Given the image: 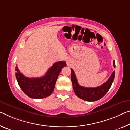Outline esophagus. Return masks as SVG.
<instances>
[{
    "instance_id": "obj_1",
    "label": "esophagus",
    "mask_w": 130,
    "mask_h": 130,
    "mask_svg": "<svg viewBox=\"0 0 130 130\" xmlns=\"http://www.w3.org/2000/svg\"><path fill=\"white\" fill-rule=\"evenodd\" d=\"M67 63H71V60H69V59H68V60H67Z\"/></svg>"
}]
</instances>
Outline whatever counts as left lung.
I'll use <instances>...</instances> for the list:
<instances>
[{"mask_svg":"<svg viewBox=\"0 0 130 130\" xmlns=\"http://www.w3.org/2000/svg\"><path fill=\"white\" fill-rule=\"evenodd\" d=\"M113 66L115 68V61H113ZM115 72L114 71L106 82L98 87L94 88L85 87L80 86L78 83L75 72L71 69V81L73 88L75 94L78 97L87 101H95L102 98L109 91L113 83L115 78Z\"/></svg>","mask_w":130,"mask_h":130,"instance_id":"left-lung-1","label":"left lung"}]
</instances>
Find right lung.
I'll use <instances>...</instances> for the list:
<instances>
[{"label": "right lung", "mask_w": 130, "mask_h": 130, "mask_svg": "<svg viewBox=\"0 0 130 130\" xmlns=\"http://www.w3.org/2000/svg\"><path fill=\"white\" fill-rule=\"evenodd\" d=\"M66 66L65 61L55 62L49 68L46 75L39 78L26 77L16 67V79L18 85L26 95L35 99L44 98L52 94L58 77L62 69Z\"/></svg>", "instance_id": "add662e5"}]
</instances>
